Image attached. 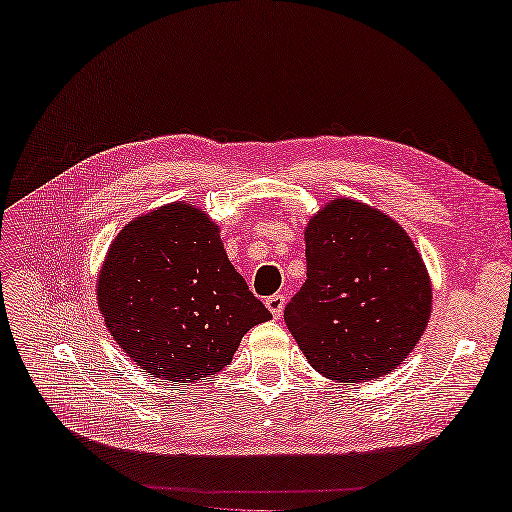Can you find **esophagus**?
Segmentation results:
<instances>
[{"instance_id":"obj_1","label":"esophagus","mask_w":512,"mask_h":512,"mask_svg":"<svg viewBox=\"0 0 512 512\" xmlns=\"http://www.w3.org/2000/svg\"><path fill=\"white\" fill-rule=\"evenodd\" d=\"M265 304H267V308H269V313L273 315V319H280V317H282V310H284V304H286V299H284V295L276 293V295L267 297Z\"/></svg>"}]
</instances>
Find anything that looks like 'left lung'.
I'll return each mask as SVG.
<instances>
[{
	"label": "left lung",
	"instance_id": "left-lung-1",
	"mask_svg": "<svg viewBox=\"0 0 512 512\" xmlns=\"http://www.w3.org/2000/svg\"><path fill=\"white\" fill-rule=\"evenodd\" d=\"M306 282L286 328L321 376L369 382L402 365L426 332L432 282L406 230L358 199L336 197L304 230Z\"/></svg>",
	"mask_w": 512,
	"mask_h": 512
}]
</instances>
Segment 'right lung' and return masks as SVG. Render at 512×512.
Wrapping results in <instances>:
<instances>
[{
  "label": "right lung",
  "mask_w": 512,
  "mask_h": 512,
  "mask_svg": "<svg viewBox=\"0 0 512 512\" xmlns=\"http://www.w3.org/2000/svg\"><path fill=\"white\" fill-rule=\"evenodd\" d=\"M106 328L134 365L197 382L230 365L247 330L271 319L202 208L171 202L112 239L97 276Z\"/></svg>",
  "instance_id": "add662e5"
}]
</instances>
